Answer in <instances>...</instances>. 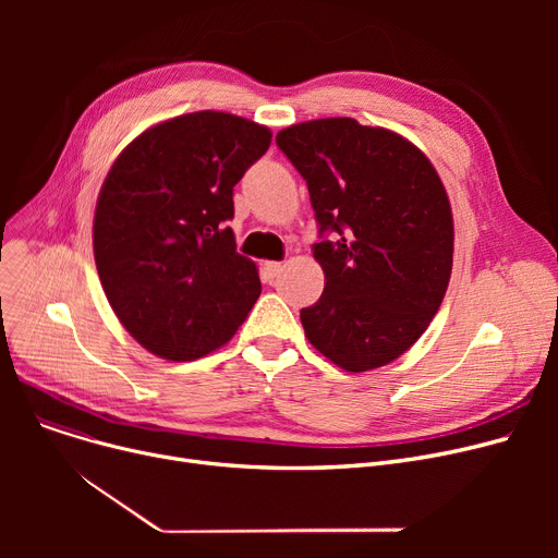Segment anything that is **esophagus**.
<instances>
[{"label": "esophagus", "instance_id": "esophagus-1", "mask_svg": "<svg viewBox=\"0 0 558 558\" xmlns=\"http://www.w3.org/2000/svg\"><path fill=\"white\" fill-rule=\"evenodd\" d=\"M280 271H282L280 262H264V276H267V280H274L276 276H280Z\"/></svg>", "mask_w": 558, "mask_h": 558}]
</instances>
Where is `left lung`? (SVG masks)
Masks as SVG:
<instances>
[{
	"label": "left lung",
	"instance_id": "8db88e82",
	"mask_svg": "<svg viewBox=\"0 0 558 558\" xmlns=\"http://www.w3.org/2000/svg\"><path fill=\"white\" fill-rule=\"evenodd\" d=\"M276 142L318 221L312 248L326 287L301 310L305 337L350 373L393 362L427 330L450 282L454 226L441 179L418 146L353 117L294 124Z\"/></svg>",
	"mask_w": 558,
	"mask_h": 558
}]
</instances>
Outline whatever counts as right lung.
Listing matches in <instances>:
<instances>
[{
  "label": "right lung",
  "instance_id": "obj_1",
  "mask_svg": "<svg viewBox=\"0 0 558 558\" xmlns=\"http://www.w3.org/2000/svg\"><path fill=\"white\" fill-rule=\"evenodd\" d=\"M271 131L201 110L137 135L101 185L93 246L106 299L131 337L169 362L228 343L259 299L255 262L226 226L232 187Z\"/></svg>",
  "mask_w": 558,
  "mask_h": 558
}]
</instances>
